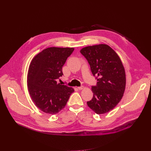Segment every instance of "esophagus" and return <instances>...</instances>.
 <instances>
[{
	"label": "esophagus",
	"mask_w": 151,
	"mask_h": 151,
	"mask_svg": "<svg viewBox=\"0 0 151 151\" xmlns=\"http://www.w3.org/2000/svg\"><path fill=\"white\" fill-rule=\"evenodd\" d=\"M83 88H84V87H83V86H81V87H78V89L79 90H83Z\"/></svg>",
	"instance_id": "obj_1"
}]
</instances>
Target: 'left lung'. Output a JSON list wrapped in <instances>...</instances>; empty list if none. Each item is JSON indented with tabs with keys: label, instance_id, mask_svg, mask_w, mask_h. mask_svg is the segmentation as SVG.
Listing matches in <instances>:
<instances>
[{
	"label": "left lung",
	"instance_id": "1",
	"mask_svg": "<svg viewBox=\"0 0 151 151\" xmlns=\"http://www.w3.org/2000/svg\"><path fill=\"white\" fill-rule=\"evenodd\" d=\"M80 52L88 60L98 81L96 86L91 87L93 97L87 105L97 114L109 112L121 101L125 89L122 63L116 52L106 44L86 47Z\"/></svg>",
	"mask_w": 151,
	"mask_h": 151
}]
</instances>
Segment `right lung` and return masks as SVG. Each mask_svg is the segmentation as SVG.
<instances>
[{
	"mask_svg": "<svg viewBox=\"0 0 151 151\" xmlns=\"http://www.w3.org/2000/svg\"><path fill=\"white\" fill-rule=\"evenodd\" d=\"M73 48H47L35 55L29 65L27 87L32 100L43 112L58 113L66 106L74 89L56 81Z\"/></svg>",
	"mask_w": 151,
	"mask_h": 151,
	"instance_id": "right-lung-1",
	"label": "right lung"
}]
</instances>
